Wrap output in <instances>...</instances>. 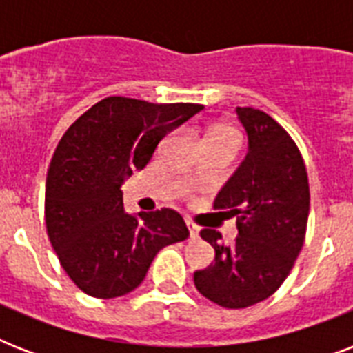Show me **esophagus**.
<instances>
[{
	"instance_id": "34e87169",
	"label": "esophagus",
	"mask_w": 353,
	"mask_h": 353,
	"mask_svg": "<svg viewBox=\"0 0 353 353\" xmlns=\"http://www.w3.org/2000/svg\"><path fill=\"white\" fill-rule=\"evenodd\" d=\"M187 227H188V232H190V236H192V238H198V227L194 225L192 221L190 220H187Z\"/></svg>"
}]
</instances>
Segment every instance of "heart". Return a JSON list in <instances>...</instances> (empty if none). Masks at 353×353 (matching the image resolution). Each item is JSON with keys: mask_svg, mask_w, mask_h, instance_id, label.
<instances>
[{"mask_svg": "<svg viewBox=\"0 0 353 353\" xmlns=\"http://www.w3.org/2000/svg\"><path fill=\"white\" fill-rule=\"evenodd\" d=\"M212 143H238L240 144V133L238 130H234L232 126H227V124H218L209 132V137H207V144Z\"/></svg>", "mask_w": 353, "mask_h": 353, "instance_id": "obj_1", "label": "heart"}]
</instances>
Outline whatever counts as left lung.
<instances>
[{
	"mask_svg": "<svg viewBox=\"0 0 353 353\" xmlns=\"http://www.w3.org/2000/svg\"><path fill=\"white\" fill-rule=\"evenodd\" d=\"M249 152L214 199V209L236 216L234 243L214 229L199 232L214 247V263L194 273V284L221 307L240 310L265 301L293 269L306 238L310 183L291 135L268 113L238 108Z\"/></svg>",
	"mask_w": 353,
	"mask_h": 353,
	"instance_id": "left-lung-1",
	"label": "left lung"
}]
</instances>
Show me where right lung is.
Listing matches in <instances>:
<instances>
[{
    "instance_id": "add662e5",
    "label": "right lung",
    "mask_w": 353,
    "mask_h": 353,
    "mask_svg": "<svg viewBox=\"0 0 353 353\" xmlns=\"http://www.w3.org/2000/svg\"><path fill=\"white\" fill-rule=\"evenodd\" d=\"M201 104H152L108 97L69 126L46 183V225L60 265L95 299H115L144 280L163 247L188 238L172 209L124 212L121 185L143 170L161 139L201 112Z\"/></svg>"
}]
</instances>
